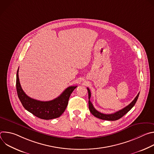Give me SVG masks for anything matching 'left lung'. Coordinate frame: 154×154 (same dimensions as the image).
<instances>
[{
  "label": "left lung",
  "instance_id": "obj_1",
  "mask_svg": "<svg viewBox=\"0 0 154 154\" xmlns=\"http://www.w3.org/2000/svg\"><path fill=\"white\" fill-rule=\"evenodd\" d=\"M87 90H88V99H89L88 105H89V109H90V112L95 117H96L99 119H100L106 120V121H116V120L120 119L123 116H124L135 105V103L137 101V99L138 98L139 94H140V93H139L132 102H131L129 105H128L127 106H126L125 107H124V108L121 109V110H119V111L116 112V113H114L112 114H103V113H102L98 112L94 108L93 103H91V102L90 100V97H91L90 90L88 88H87Z\"/></svg>",
  "mask_w": 154,
  "mask_h": 154
}]
</instances>
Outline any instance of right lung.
<instances>
[{
	"label": "right lung",
	"mask_w": 154,
	"mask_h": 154,
	"mask_svg": "<svg viewBox=\"0 0 154 154\" xmlns=\"http://www.w3.org/2000/svg\"><path fill=\"white\" fill-rule=\"evenodd\" d=\"M19 68L16 74V90L18 97L26 109L42 119H52L60 117L66 108L71 94L76 86L68 87L58 97L50 101H40L29 97L22 89L19 79Z\"/></svg>",
	"instance_id": "add662e5"
}]
</instances>
